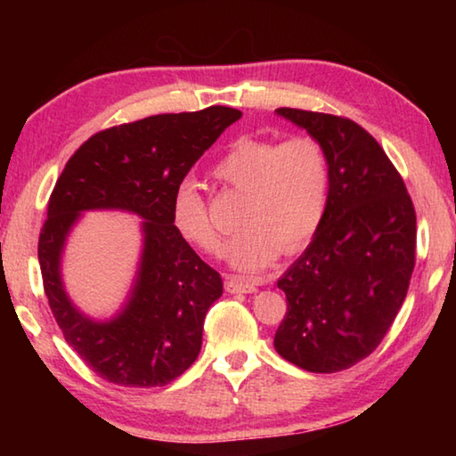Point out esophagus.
<instances>
[{
    "mask_svg": "<svg viewBox=\"0 0 456 456\" xmlns=\"http://www.w3.org/2000/svg\"><path fill=\"white\" fill-rule=\"evenodd\" d=\"M225 289L229 293H256L257 285L249 280H243V277H227Z\"/></svg>",
    "mask_w": 456,
    "mask_h": 456,
    "instance_id": "esophagus-1",
    "label": "esophagus"
}]
</instances>
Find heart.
I'll use <instances>...</instances> for the list:
<instances>
[{
  "label": "heart",
  "instance_id": "b5f03b06",
  "mask_svg": "<svg viewBox=\"0 0 456 456\" xmlns=\"http://www.w3.org/2000/svg\"><path fill=\"white\" fill-rule=\"evenodd\" d=\"M215 179L243 192L239 213L243 229L231 239L225 257L239 272H261L280 253H296L322 227L330 195V160L314 136L288 141L241 136L213 168ZM173 225L200 251L217 256L223 235L195 183L175 189Z\"/></svg>",
  "mask_w": 456,
  "mask_h": 456
}]
</instances>
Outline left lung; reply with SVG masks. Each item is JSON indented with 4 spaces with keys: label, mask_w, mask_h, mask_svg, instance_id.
Here are the masks:
<instances>
[{
    "label": "left lung",
    "mask_w": 456,
    "mask_h": 456,
    "mask_svg": "<svg viewBox=\"0 0 456 456\" xmlns=\"http://www.w3.org/2000/svg\"><path fill=\"white\" fill-rule=\"evenodd\" d=\"M318 138L330 160L322 227L277 288L288 312L275 350L307 372H339L370 356L395 322L416 261V213L376 138L350 118L277 108Z\"/></svg>",
    "instance_id": "1"
}]
</instances>
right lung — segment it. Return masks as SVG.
<instances>
[{
  "instance_id": "obj_1",
  "label": "right lung",
  "mask_w": 456,
  "mask_h": 456,
  "mask_svg": "<svg viewBox=\"0 0 456 456\" xmlns=\"http://www.w3.org/2000/svg\"><path fill=\"white\" fill-rule=\"evenodd\" d=\"M239 118L235 108L211 106L100 130L61 171L37 241L44 291L66 342L104 380L167 386L197 360L205 315L221 297L223 280L175 229L171 205L191 167ZM92 208L130 210L145 219L135 288L108 322L76 311L59 275L65 237L79 213Z\"/></svg>"
}]
</instances>
